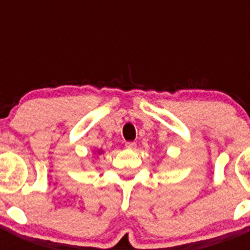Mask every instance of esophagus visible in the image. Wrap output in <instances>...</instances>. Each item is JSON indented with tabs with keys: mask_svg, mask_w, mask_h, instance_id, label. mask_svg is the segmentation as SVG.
Returning <instances> with one entry per match:
<instances>
[{
	"mask_svg": "<svg viewBox=\"0 0 250 250\" xmlns=\"http://www.w3.org/2000/svg\"><path fill=\"white\" fill-rule=\"evenodd\" d=\"M125 147L129 150H135L136 149V143H132V141H130V143H126L125 144Z\"/></svg>",
	"mask_w": 250,
	"mask_h": 250,
	"instance_id": "1",
	"label": "esophagus"
}]
</instances>
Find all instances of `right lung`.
Here are the masks:
<instances>
[{
  "mask_svg": "<svg viewBox=\"0 0 250 250\" xmlns=\"http://www.w3.org/2000/svg\"><path fill=\"white\" fill-rule=\"evenodd\" d=\"M103 152H104V150H98V151H96V154H98V155H101V154H103Z\"/></svg>",
  "mask_w": 250,
  "mask_h": 250,
  "instance_id": "right-lung-1",
  "label": "right lung"
}]
</instances>
